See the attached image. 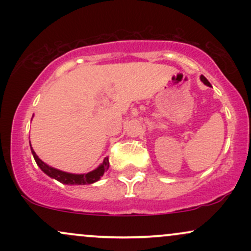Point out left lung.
<instances>
[{
	"mask_svg": "<svg viewBox=\"0 0 251 251\" xmlns=\"http://www.w3.org/2000/svg\"><path fill=\"white\" fill-rule=\"evenodd\" d=\"M201 81H203L204 83H205L206 86H209V87H211V85H210V82L208 81V80H206V77H205V76L201 75Z\"/></svg>",
	"mask_w": 251,
	"mask_h": 251,
	"instance_id": "obj_1",
	"label": "left lung"
}]
</instances>
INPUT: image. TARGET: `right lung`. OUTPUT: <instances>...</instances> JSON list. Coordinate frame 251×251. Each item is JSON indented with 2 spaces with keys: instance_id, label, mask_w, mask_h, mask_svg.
Wrapping results in <instances>:
<instances>
[{
  "instance_id": "obj_1",
  "label": "right lung",
  "mask_w": 251,
  "mask_h": 251,
  "mask_svg": "<svg viewBox=\"0 0 251 251\" xmlns=\"http://www.w3.org/2000/svg\"><path fill=\"white\" fill-rule=\"evenodd\" d=\"M30 149H31V145H30ZM31 153H33L34 159H35V162L37 165H39V168L41 169L46 175H48L50 177L54 178V179L59 180L60 183L68 184V185H85V184L94 183V181L99 180L100 177L103 175V172L109 168L108 157H106L105 159H103L101 165H100L98 169L94 170V171L88 172V174H85V175L67 174V172H63V171H60V170L50 168V166H48L47 164L43 163L42 160L37 157L33 149H31Z\"/></svg>"
}]
</instances>
